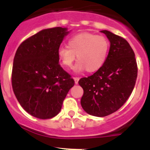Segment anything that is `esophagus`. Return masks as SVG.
I'll list each match as a JSON object with an SVG mask.
<instances>
[{"label":"esophagus","instance_id":"esophagus-1","mask_svg":"<svg viewBox=\"0 0 150 150\" xmlns=\"http://www.w3.org/2000/svg\"><path fill=\"white\" fill-rule=\"evenodd\" d=\"M74 82H75V83H76V84H77L78 82H79V77H74Z\"/></svg>","mask_w":150,"mask_h":150}]
</instances>
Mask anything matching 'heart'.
I'll return each mask as SVG.
<instances>
[{
  "label": "heart",
  "instance_id": "heart-1",
  "mask_svg": "<svg viewBox=\"0 0 150 150\" xmlns=\"http://www.w3.org/2000/svg\"><path fill=\"white\" fill-rule=\"evenodd\" d=\"M109 48V41L105 37L83 32L70 38L67 47H59L57 55L65 69L72 68L76 55L78 62L74 67V71L80 73L87 70L88 72L93 73L103 67Z\"/></svg>",
  "mask_w": 150,
  "mask_h": 150
}]
</instances>
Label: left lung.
I'll return each mask as SVG.
<instances>
[{
    "label": "left lung",
    "instance_id": "1",
    "mask_svg": "<svg viewBox=\"0 0 150 150\" xmlns=\"http://www.w3.org/2000/svg\"><path fill=\"white\" fill-rule=\"evenodd\" d=\"M109 40V53L103 67L79 80L83 88L81 106L88 114L103 117L116 112L132 94L137 76V62L124 38L103 30Z\"/></svg>",
    "mask_w": 150,
    "mask_h": 150
}]
</instances>
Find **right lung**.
Returning a JSON list of instances; mask_svg holds the SVG:
<instances>
[{
  "label": "right lung",
  "mask_w": 150,
  "mask_h": 150,
  "mask_svg": "<svg viewBox=\"0 0 150 150\" xmlns=\"http://www.w3.org/2000/svg\"><path fill=\"white\" fill-rule=\"evenodd\" d=\"M70 33L67 28L43 29L17 49L12 71V86L18 103L41 120L59 114L74 80L59 64L57 52Z\"/></svg>",
  "instance_id": "right-lung-1"
}]
</instances>
